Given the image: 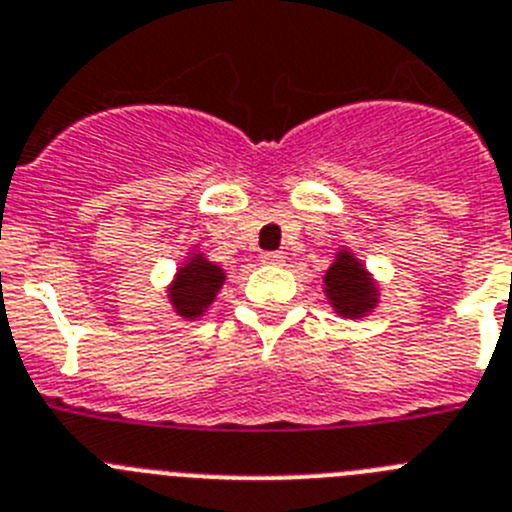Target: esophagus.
<instances>
[{
	"mask_svg": "<svg viewBox=\"0 0 512 512\" xmlns=\"http://www.w3.org/2000/svg\"><path fill=\"white\" fill-rule=\"evenodd\" d=\"M262 262H265V265H285V255L283 252H265V255L260 257Z\"/></svg>",
	"mask_w": 512,
	"mask_h": 512,
	"instance_id": "34e87169",
	"label": "esophagus"
}]
</instances>
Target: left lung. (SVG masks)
I'll list each match as a JSON object with an SVG mask.
<instances>
[{"instance_id": "8db88e82", "label": "left lung", "mask_w": 512, "mask_h": 512, "mask_svg": "<svg viewBox=\"0 0 512 512\" xmlns=\"http://www.w3.org/2000/svg\"><path fill=\"white\" fill-rule=\"evenodd\" d=\"M324 293L344 319H362L377 306V285L349 250H342L324 275Z\"/></svg>"}]
</instances>
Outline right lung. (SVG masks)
<instances>
[{
	"label": "right lung",
	"instance_id": "add662e5",
	"mask_svg": "<svg viewBox=\"0 0 512 512\" xmlns=\"http://www.w3.org/2000/svg\"><path fill=\"white\" fill-rule=\"evenodd\" d=\"M224 280H227V273L222 267L206 260L201 252H196V255L191 252V257L178 267L176 278L168 288V298L178 316L193 321L204 316L206 308L214 303Z\"/></svg>",
	"mask_w": 512,
	"mask_h": 512
}]
</instances>
